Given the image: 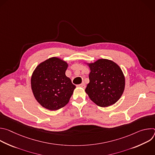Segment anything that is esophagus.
I'll return each mask as SVG.
<instances>
[{"mask_svg": "<svg viewBox=\"0 0 155 155\" xmlns=\"http://www.w3.org/2000/svg\"><path fill=\"white\" fill-rule=\"evenodd\" d=\"M79 87H83V88H84L85 87V84L84 83H81V84H78V85Z\"/></svg>", "mask_w": 155, "mask_h": 155, "instance_id": "esophagus-1", "label": "esophagus"}]
</instances>
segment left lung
Returning a JSON list of instances; mask_svg holds the SVG:
<instances>
[{
  "label": "left lung",
  "mask_w": 155,
  "mask_h": 155,
  "mask_svg": "<svg viewBox=\"0 0 155 155\" xmlns=\"http://www.w3.org/2000/svg\"><path fill=\"white\" fill-rule=\"evenodd\" d=\"M87 65L91 72L90 83L85 91L90 99L102 107L115 104L125 87V78L119 65L106 59H100Z\"/></svg>",
  "instance_id": "left-lung-1"
}]
</instances>
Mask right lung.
Masks as SVG:
<instances>
[{
    "label": "right lung",
    "instance_id": "right-lung-1",
    "mask_svg": "<svg viewBox=\"0 0 155 155\" xmlns=\"http://www.w3.org/2000/svg\"><path fill=\"white\" fill-rule=\"evenodd\" d=\"M68 67L67 62L56 57L37 66L31 77V88L43 107L56 110L68 104L75 86L65 74Z\"/></svg>",
    "mask_w": 155,
    "mask_h": 155
}]
</instances>
